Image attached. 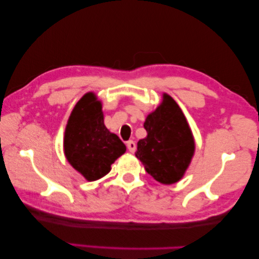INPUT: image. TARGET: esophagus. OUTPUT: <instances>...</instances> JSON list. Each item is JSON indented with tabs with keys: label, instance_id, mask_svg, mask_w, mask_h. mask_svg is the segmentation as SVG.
Returning a JSON list of instances; mask_svg holds the SVG:
<instances>
[{
	"label": "esophagus",
	"instance_id": "1",
	"mask_svg": "<svg viewBox=\"0 0 259 259\" xmlns=\"http://www.w3.org/2000/svg\"><path fill=\"white\" fill-rule=\"evenodd\" d=\"M126 146H127V148H128L130 152H134L135 149H137V145H135V142L132 141V140H130V141H127Z\"/></svg>",
	"mask_w": 259,
	"mask_h": 259
}]
</instances>
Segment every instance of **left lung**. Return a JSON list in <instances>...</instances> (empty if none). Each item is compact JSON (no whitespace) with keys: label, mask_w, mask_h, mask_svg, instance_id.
Segmentation results:
<instances>
[{"label":"left lung","mask_w":259,"mask_h":259,"mask_svg":"<svg viewBox=\"0 0 259 259\" xmlns=\"http://www.w3.org/2000/svg\"><path fill=\"white\" fill-rule=\"evenodd\" d=\"M147 138L135 152L146 171L156 181L172 185L184 178L195 154V139L184 112L166 93L146 118Z\"/></svg>","instance_id":"8db88e82"}]
</instances>
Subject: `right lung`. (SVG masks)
I'll return each instance as SVG.
<instances>
[{"mask_svg":"<svg viewBox=\"0 0 259 259\" xmlns=\"http://www.w3.org/2000/svg\"><path fill=\"white\" fill-rule=\"evenodd\" d=\"M63 147L67 162L87 181L107 176L126 151L121 140L105 127L102 102L93 92L86 93L72 110Z\"/></svg>","mask_w":259,"mask_h":259,"instance_id":"obj_1","label":"right lung"}]
</instances>
